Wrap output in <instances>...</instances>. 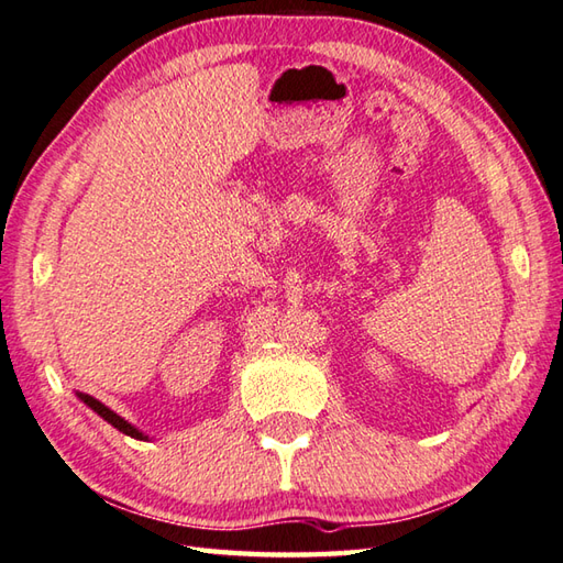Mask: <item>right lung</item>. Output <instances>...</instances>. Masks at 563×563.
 <instances>
[{
    "instance_id": "1",
    "label": "right lung",
    "mask_w": 563,
    "mask_h": 563,
    "mask_svg": "<svg viewBox=\"0 0 563 563\" xmlns=\"http://www.w3.org/2000/svg\"><path fill=\"white\" fill-rule=\"evenodd\" d=\"M77 398H80L87 407H92V410L99 415V417H102V420L104 422H109V424H112V427H117L119 429V432L121 434H126V437H134V439H148L146 434H143V432H139V429L134 427V424H129L126 420H124V417H119L117 412H112V410H109V407L107 405H102V402H99V400H95L92 398V395H85V393H77Z\"/></svg>"
}]
</instances>
